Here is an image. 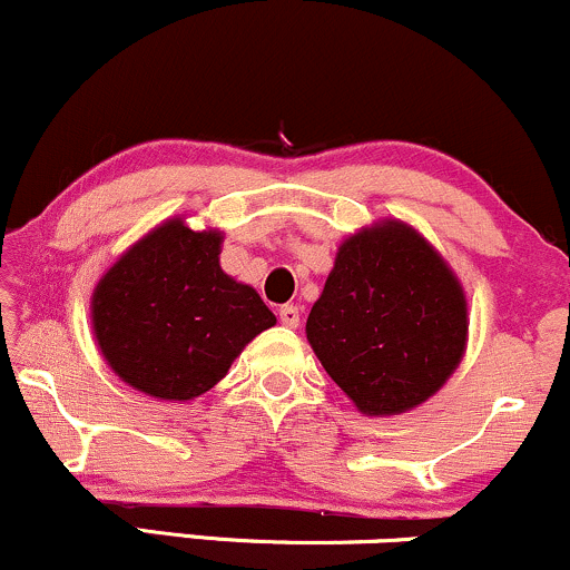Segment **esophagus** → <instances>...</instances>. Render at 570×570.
I'll use <instances>...</instances> for the list:
<instances>
[{"label":"esophagus","mask_w":570,"mask_h":570,"mask_svg":"<svg viewBox=\"0 0 570 570\" xmlns=\"http://www.w3.org/2000/svg\"><path fill=\"white\" fill-rule=\"evenodd\" d=\"M278 318H281V324L294 330V326L299 324V307L297 305H281L278 307Z\"/></svg>","instance_id":"1"}]
</instances>
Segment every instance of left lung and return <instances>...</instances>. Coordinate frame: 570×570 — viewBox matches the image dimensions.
Returning <instances> with one entry per match:
<instances>
[{
  "mask_svg": "<svg viewBox=\"0 0 570 570\" xmlns=\"http://www.w3.org/2000/svg\"><path fill=\"white\" fill-rule=\"evenodd\" d=\"M466 297L412 227L385 222L340 246L305 332L330 377L367 415L440 391L466 348Z\"/></svg>",
  "mask_w": 570,
  "mask_h": 570,
  "instance_id": "1",
  "label": "left lung"
}]
</instances>
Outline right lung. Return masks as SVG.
<instances>
[{
    "instance_id": "add662e5",
    "label": "right lung",
    "mask_w": 570,
    "mask_h": 570,
    "mask_svg": "<svg viewBox=\"0 0 570 570\" xmlns=\"http://www.w3.org/2000/svg\"><path fill=\"white\" fill-rule=\"evenodd\" d=\"M219 244V233L171 219L98 281V348L128 385L174 402L206 394L248 340L276 324L252 286L222 273Z\"/></svg>"
}]
</instances>
